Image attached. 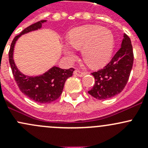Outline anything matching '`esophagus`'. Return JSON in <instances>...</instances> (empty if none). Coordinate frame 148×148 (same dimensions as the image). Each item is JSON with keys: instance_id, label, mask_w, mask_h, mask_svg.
<instances>
[{"instance_id": "1", "label": "esophagus", "mask_w": 148, "mask_h": 148, "mask_svg": "<svg viewBox=\"0 0 148 148\" xmlns=\"http://www.w3.org/2000/svg\"><path fill=\"white\" fill-rule=\"evenodd\" d=\"M74 74L79 77H82L85 75V73L83 72V71H79V70H75V71H74Z\"/></svg>"}]
</instances>
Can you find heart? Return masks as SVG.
I'll return each instance as SVG.
<instances>
[{"instance_id":"heart-1","label":"heart","mask_w":148,"mask_h":148,"mask_svg":"<svg viewBox=\"0 0 148 148\" xmlns=\"http://www.w3.org/2000/svg\"><path fill=\"white\" fill-rule=\"evenodd\" d=\"M70 47L81 50L83 60L94 69L100 68L110 61L114 47V38L111 31L97 25L77 27L67 36ZM69 62L76 59L75 53L69 47L64 49Z\"/></svg>"}]
</instances>
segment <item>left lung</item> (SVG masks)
<instances>
[{"mask_svg":"<svg viewBox=\"0 0 148 148\" xmlns=\"http://www.w3.org/2000/svg\"><path fill=\"white\" fill-rule=\"evenodd\" d=\"M130 38L123 35L121 47L103 69L92 73L95 84L88 93L98 99H110L120 94L129 79L133 64Z\"/></svg>","mask_w":148,"mask_h":148,"instance_id":"1","label":"left lung"}]
</instances>
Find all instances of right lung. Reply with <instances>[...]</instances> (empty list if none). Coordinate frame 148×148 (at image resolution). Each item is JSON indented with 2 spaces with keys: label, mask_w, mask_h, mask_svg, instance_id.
I'll return each instance as SVG.
<instances>
[{
  "label": "right lung",
  "mask_w": 148,
  "mask_h": 148,
  "mask_svg": "<svg viewBox=\"0 0 148 148\" xmlns=\"http://www.w3.org/2000/svg\"><path fill=\"white\" fill-rule=\"evenodd\" d=\"M46 21L43 20L34 23L16 36L11 43L8 56L12 72L22 93L35 102L44 104L53 102L60 97L66 80L72 76L74 69L72 68L63 69L54 66L41 75H25L16 66L13 59V52L16 41L22 35L41 29L43 23Z\"/></svg>",
  "instance_id": "1"
}]
</instances>
